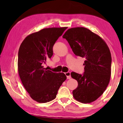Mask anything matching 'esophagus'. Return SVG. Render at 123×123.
Masks as SVG:
<instances>
[{"mask_svg":"<svg viewBox=\"0 0 123 123\" xmlns=\"http://www.w3.org/2000/svg\"><path fill=\"white\" fill-rule=\"evenodd\" d=\"M65 75L67 76V78L68 79H70V78H71V76H70V73L68 72L67 73H65Z\"/></svg>","mask_w":123,"mask_h":123,"instance_id":"1","label":"esophagus"}]
</instances>
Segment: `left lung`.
<instances>
[{
    "instance_id": "left-lung-1",
    "label": "left lung",
    "mask_w": 123,
    "mask_h": 123,
    "mask_svg": "<svg viewBox=\"0 0 123 123\" xmlns=\"http://www.w3.org/2000/svg\"><path fill=\"white\" fill-rule=\"evenodd\" d=\"M68 41L74 54L85 58L83 75L72 72L78 82L73 91L74 99L82 103H91L106 89L111 78V52L105 41L84 27L69 29L62 36Z\"/></svg>"
}]
</instances>
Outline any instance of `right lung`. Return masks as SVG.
I'll return each mask as SVG.
<instances>
[{
    "label": "right lung",
    "instance_id": "add662e5",
    "mask_svg": "<svg viewBox=\"0 0 123 123\" xmlns=\"http://www.w3.org/2000/svg\"><path fill=\"white\" fill-rule=\"evenodd\" d=\"M67 27L49 28L28 35L20 44L18 71L30 97L39 103L53 100L67 77L63 73H54L42 65L53 55V47Z\"/></svg>",
    "mask_w": 123,
    "mask_h": 123
}]
</instances>
